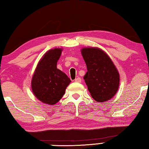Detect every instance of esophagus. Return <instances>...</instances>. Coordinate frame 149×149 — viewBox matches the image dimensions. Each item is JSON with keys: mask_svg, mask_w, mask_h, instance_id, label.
Returning a JSON list of instances; mask_svg holds the SVG:
<instances>
[{"mask_svg": "<svg viewBox=\"0 0 149 149\" xmlns=\"http://www.w3.org/2000/svg\"><path fill=\"white\" fill-rule=\"evenodd\" d=\"M75 81L77 82V83H81V79L80 77H77L75 79Z\"/></svg>", "mask_w": 149, "mask_h": 149, "instance_id": "34e87169", "label": "esophagus"}]
</instances>
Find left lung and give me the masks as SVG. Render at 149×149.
Returning <instances> with one entry per match:
<instances>
[{"label":"left lung","mask_w":149,"mask_h":149,"mask_svg":"<svg viewBox=\"0 0 149 149\" xmlns=\"http://www.w3.org/2000/svg\"><path fill=\"white\" fill-rule=\"evenodd\" d=\"M81 53L87 68L83 79L92 97L99 102L109 100L119 86V74L114 64L98 48H84Z\"/></svg>","instance_id":"8db88e82"}]
</instances>
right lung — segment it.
Listing matches in <instances>:
<instances>
[{
	"label": "right lung",
	"mask_w": 149,
	"mask_h": 149,
	"mask_svg": "<svg viewBox=\"0 0 149 149\" xmlns=\"http://www.w3.org/2000/svg\"><path fill=\"white\" fill-rule=\"evenodd\" d=\"M62 49L49 50L38 64L32 79V89L36 98L45 104L54 105L63 96L71 82L70 78L56 68Z\"/></svg>",
	"instance_id": "add662e5"
}]
</instances>
